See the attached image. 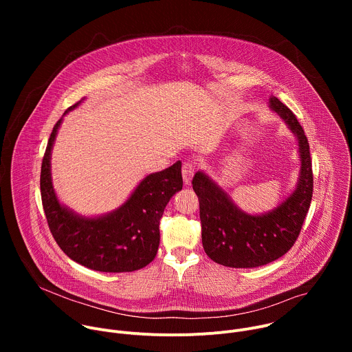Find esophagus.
<instances>
[{
    "label": "esophagus",
    "mask_w": 352,
    "mask_h": 352,
    "mask_svg": "<svg viewBox=\"0 0 352 352\" xmlns=\"http://www.w3.org/2000/svg\"><path fill=\"white\" fill-rule=\"evenodd\" d=\"M193 174H195V166L192 163H184V166H182V178H184L185 185H190Z\"/></svg>",
    "instance_id": "esophagus-1"
}]
</instances>
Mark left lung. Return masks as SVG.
<instances>
[{
	"label": "left lung",
	"instance_id": "1",
	"mask_svg": "<svg viewBox=\"0 0 352 352\" xmlns=\"http://www.w3.org/2000/svg\"><path fill=\"white\" fill-rule=\"evenodd\" d=\"M269 107L296 138L300 162L298 182L281 204L269 212L249 214L206 173L197 171L192 179L199 197L205 252L227 267H259L281 258L296 241L311 206L314 175L305 132L277 97L269 98Z\"/></svg>",
	"mask_w": 352,
	"mask_h": 352
}]
</instances>
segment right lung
<instances>
[{"instance_id":"1","label":"right lung","mask_w":352,"mask_h":352,"mask_svg":"<svg viewBox=\"0 0 352 352\" xmlns=\"http://www.w3.org/2000/svg\"><path fill=\"white\" fill-rule=\"evenodd\" d=\"M64 116L50 135L41 163L40 192L50 231L64 254L87 269L125 273L147 266L160 245L159 224L164 209L182 189L181 162L146 175L116 210L93 217L78 214L60 202L52 179V150Z\"/></svg>"}]
</instances>
